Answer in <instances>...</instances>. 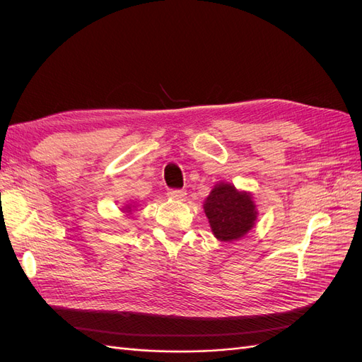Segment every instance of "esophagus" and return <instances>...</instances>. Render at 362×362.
Returning a JSON list of instances; mask_svg holds the SVG:
<instances>
[{"mask_svg": "<svg viewBox=\"0 0 362 362\" xmlns=\"http://www.w3.org/2000/svg\"><path fill=\"white\" fill-rule=\"evenodd\" d=\"M185 190H181V189H172L168 192V196L170 199H177V201H182L185 198Z\"/></svg>", "mask_w": 362, "mask_h": 362, "instance_id": "esophagus-1", "label": "esophagus"}]
</instances>
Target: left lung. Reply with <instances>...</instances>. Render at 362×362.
Segmentation results:
<instances>
[{
  "label": "left lung",
  "mask_w": 362,
  "mask_h": 362,
  "mask_svg": "<svg viewBox=\"0 0 362 362\" xmlns=\"http://www.w3.org/2000/svg\"><path fill=\"white\" fill-rule=\"evenodd\" d=\"M204 210L214 235L221 242L242 238L254 226L257 218L252 196L225 182L217 184L211 190L205 199Z\"/></svg>",
  "instance_id": "8db88e82"
}]
</instances>
